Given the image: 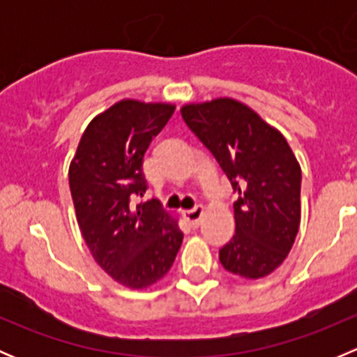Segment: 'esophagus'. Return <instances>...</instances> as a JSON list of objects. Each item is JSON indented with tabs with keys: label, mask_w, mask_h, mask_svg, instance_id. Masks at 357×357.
Instances as JSON below:
<instances>
[{
	"label": "esophagus",
	"mask_w": 357,
	"mask_h": 357,
	"mask_svg": "<svg viewBox=\"0 0 357 357\" xmlns=\"http://www.w3.org/2000/svg\"><path fill=\"white\" fill-rule=\"evenodd\" d=\"M202 215H204V205H195V207L185 212V218L188 219V222L192 226H199Z\"/></svg>",
	"instance_id": "obj_1"
}]
</instances>
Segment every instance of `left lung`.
<instances>
[{"label": "left lung", "mask_w": 357, "mask_h": 357, "mask_svg": "<svg viewBox=\"0 0 357 357\" xmlns=\"http://www.w3.org/2000/svg\"><path fill=\"white\" fill-rule=\"evenodd\" d=\"M181 115L238 193L235 235L219 250L226 271L257 280L287 259L301 225L302 172L278 129L233 98L185 105Z\"/></svg>", "instance_id": "1"}]
</instances>
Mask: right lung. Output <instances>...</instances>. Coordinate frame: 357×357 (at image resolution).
Listing matches in <instances>:
<instances>
[{"label":"right lung","mask_w":357,"mask_h":357,"mask_svg":"<svg viewBox=\"0 0 357 357\" xmlns=\"http://www.w3.org/2000/svg\"><path fill=\"white\" fill-rule=\"evenodd\" d=\"M174 105L122 100L82 132L68 185L86 245L100 268L129 289H146L171 269L183 242L178 221L146 192L143 157Z\"/></svg>","instance_id":"1"}]
</instances>
